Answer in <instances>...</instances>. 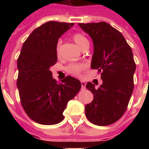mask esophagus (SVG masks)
<instances>
[{"label":"esophagus","mask_w":149,"mask_h":149,"mask_svg":"<svg viewBox=\"0 0 149 149\" xmlns=\"http://www.w3.org/2000/svg\"><path fill=\"white\" fill-rule=\"evenodd\" d=\"M81 86H82V90H84L86 88V83L84 81H81Z\"/></svg>","instance_id":"1"}]
</instances>
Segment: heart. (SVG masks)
Wrapping results in <instances>:
<instances>
[{"instance_id":"heart-1","label":"heart","mask_w":149,"mask_h":149,"mask_svg":"<svg viewBox=\"0 0 149 149\" xmlns=\"http://www.w3.org/2000/svg\"><path fill=\"white\" fill-rule=\"evenodd\" d=\"M72 38L81 49L86 46H89L88 39L83 34L79 33V32H76V33L72 34ZM62 43H63V41L61 39H58L56 42V56L58 57H59L61 55ZM86 67H87V65L85 63H71L65 67V70L70 74L74 75V76H79L82 72V71L85 70Z\"/></svg>"}]
</instances>
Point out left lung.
Returning <instances> with one entry per match:
<instances>
[{
	"instance_id": "left-lung-1",
	"label": "left lung",
	"mask_w": 149,
	"mask_h": 149,
	"mask_svg": "<svg viewBox=\"0 0 149 149\" xmlns=\"http://www.w3.org/2000/svg\"><path fill=\"white\" fill-rule=\"evenodd\" d=\"M78 24L93 39L91 68L98 70L103 80L97 89L92 83L86 85L93 100L85 107V114L94 125H110L125 113L134 90L136 65L132 48L122 34L107 22Z\"/></svg>"
}]
</instances>
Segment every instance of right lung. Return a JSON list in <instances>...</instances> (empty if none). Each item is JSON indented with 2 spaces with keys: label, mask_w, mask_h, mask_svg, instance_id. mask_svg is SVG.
<instances>
[{
  "label": "right lung",
  "mask_w": 149,
  "mask_h": 149,
  "mask_svg": "<svg viewBox=\"0 0 149 149\" xmlns=\"http://www.w3.org/2000/svg\"><path fill=\"white\" fill-rule=\"evenodd\" d=\"M73 24L58 22L42 24L25 40L17 58V86L21 104L27 115L41 125L61 122L68 101L81 88L79 80L70 76L58 84L50 71L57 62L56 42Z\"/></svg>",
  "instance_id": "1"
}]
</instances>
